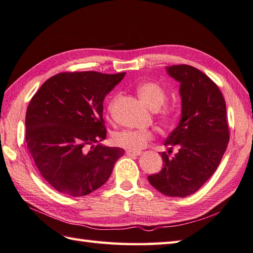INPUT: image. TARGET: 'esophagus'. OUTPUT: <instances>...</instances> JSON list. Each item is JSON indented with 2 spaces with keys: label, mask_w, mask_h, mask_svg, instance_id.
Segmentation results:
<instances>
[{
  "label": "esophagus",
  "mask_w": 253,
  "mask_h": 253,
  "mask_svg": "<svg viewBox=\"0 0 253 253\" xmlns=\"http://www.w3.org/2000/svg\"><path fill=\"white\" fill-rule=\"evenodd\" d=\"M142 154V151H132V150H126L127 156H139Z\"/></svg>",
  "instance_id": "1"
}]
</instances>
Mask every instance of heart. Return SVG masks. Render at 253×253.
<instances>
[{
	"mask_svg": "<svg viewBox=\"0 0 253 253\" xmlns=\"http://www.w3.org/2000/svg\"><path fill=\"white\" fill-rule=\"evenodd\" d=\"M136 92L142 102L151 110L159 109L167 98L165 88L156 82L139 83L136 87ZM114 102L115 98L110 102L109 108H111ZM160 115L165 125H170L173 119L172 111L165 108ZM153 137L154 134L149 130H127L126 128V130L116 132L112 136V139L119 147L132 151H138L143 149L150 139H153Z\"/></svg>",
	"mask_w": 253,
	"mask_h": 253,
	"instance_id": "heart-1",
	"label": "heart"
}]
</instances>
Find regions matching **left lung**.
<instances>
[{
  "instance_id": "left-lung-1",
  "label": "left lung",
  "mask_w": 253,
  "mask_h": 253,
  "mask_svg": "<svg viewBox=\"0 0 253 253\" xmlns=\"http://www.w3.org/2000/svg\"><path fill=\"white\" fill-rule=\"evenodd\" d=\"M166 69L179 82L181 120L165 142L169 151L161 153L164 168L148 181L166 196L186 197L212 176L225 153L226 105L216 84L195 67L174 65ZM173 148L178 151L171 157Z\"/></svg>"
}]
</instances>
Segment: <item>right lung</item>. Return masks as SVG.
<instances>
[{"label":"right lung","instance_id":"right-lung-1","mask_svg":"<svg viewBox=\"0 0 253 253\" xmlns=\"http://www.w3.org/2000/svg\"><path fill=\"white\" fill-rule=\"evenodd\" d=\"M126 72H61L42 84L26 114V143L41 175L72 197L107 182L125 150L107 147L104 99Z\"/></svg>","mask_w":253,"mask_h":253}]
</instances>
